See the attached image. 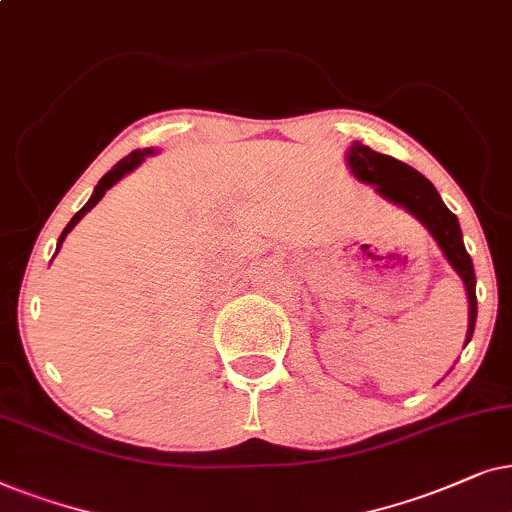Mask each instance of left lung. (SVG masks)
Wrapping results in <instances>:
<instances>
[{"instance_id":"obj_1","label":"left lung","mask_w":512,"mask_h":512,"mask_svg":"<svg viewBox=\"0 0 512 512\" xmlns=\"http://www.w3.org/2000/svg\"><path fill=\"white\" fill-rule=\"evenodd\" d=\"M346 159H349L351 173L356 175L360 182L377 187V192L381 196L398 203L400 208L412 213L428 231H431L442 252H445L449 264H452L456 274L463 278L470 302V323L466 337L468 344L475 330V318H478V297H475L473 260H470V255L466 252V245H463L461 227L456 215L442 203L440 194L435 192L431 182H428L421 173H417L412 166H407V163L393 159V156L374 152V149L363 145V142H353Z\"/></svg>"}]
</instances>
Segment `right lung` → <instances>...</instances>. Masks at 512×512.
Returning a JSON list of instances; mask_svg holds the SVG:
<instances>
[{"label": "right lung", "mask_w": 512, "mask_h": 512, "mask_svg": "<svg viewBox=\"0 0 512 512\" xmlns=\"http://www.w3.org/2000/svg\"><path fill=\"white\" fill-rule=\"evenodd\" d=\"M152 152H154V149H135V152H131V154H128V156H126V159H121V161L117 163V166H114L112 170H109V173H107V175H102V180L98 182V187H95V192H93V196H91V199H88V203H86V206H84V208H81V210H79V213L72 217V220H70V224H67V227L63 229V234H60V238H58V248H56V250H60V245H63V241H65V236H67V234H70V231L74 229V224H77V222L81 220V217H84V215L88 213V210H91V208L95 206V203H98V201L102 199V196H105V192H107V189H109V187H112V185H117V182L121 180V177H124L126 173H131V170H133L135 166H140V163H142V161H145V156H149V154H152Z\"/></svg>", "instance_id": "1"}]
</instances>
